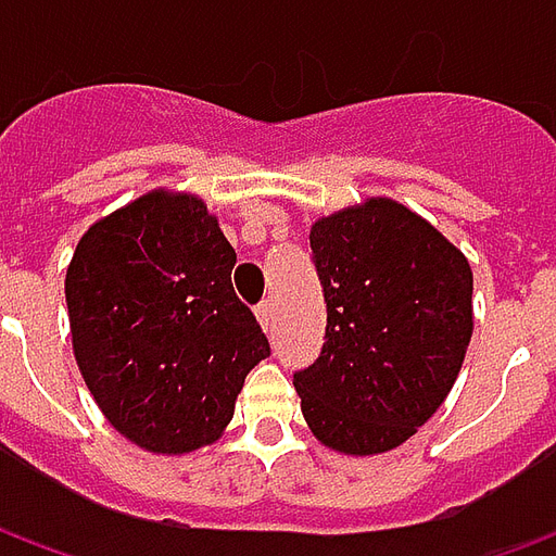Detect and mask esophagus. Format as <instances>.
Listing matches in <instances>:
<instances>
[{"label":"esophagus","mask_w":556,"mask_h":556,"mask_svg":"<svg viewBox=\"0 0 556 556\" xmlns=\"http://www.w3.org/2000/svg\"><path fill=\"white\" fill-rule=\"evenodd\" d=\"M255 315H258V325L265 327V333H270V330H274V303H270V301L258 303Z\"/></svg>","instance_id":"esophagus-1"}]
</instances>
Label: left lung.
I'll list each match as a JSON object with an SVG mask.
<instances>
[{
	"instance_id": "8db88e82",
	"label": "left lung",
	"mask_w": 556,
	"mask_h": 556,
	"mask_svg": "<svg viewBox=\"0 0 556 556\" xmlns=\"http://www.w3.org/2000/svg\"><path fill=\"white\" fill-rule=\"evenodd\" d=\"M325 349L294 375L306 426L345 455L390 453L441 408L473 333V270L429 219L387 195L309 229Z\"/></svg>"
}]
</instances>
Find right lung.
I'll return each mask as SVG.
<instances>
[{
    "label": "right lung",
    "mask_w": 556,
    "mask_h": 556,
    "mask_svg": "<svg viewBox=\"0 0 556 556\" xmlns=\"http://www.w3.org/2000/svg\"><path fill=\"white\" fill-rule=\"evenodd\" d=\"M238 255L193 193L148 190L91 223L65 274L83 381L148 453L214 443L267 337L231 289Z\"/></svg>",
    "instance_id": "add662e5"
}]
</instances>
